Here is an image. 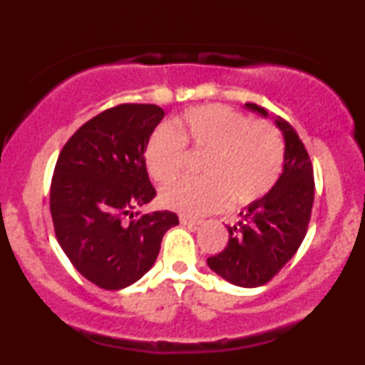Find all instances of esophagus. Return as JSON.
Returning <instances> with one entry per match:
<instances>
[{
    "instance_id": "34e87169",
    "label": "esophagus",
    "mask_w": 365,
    "mask_h": 365,
    "mask_svg": "<svg viewBox=\"0 0 365 365\" xmlns=\"http://www.w3.org/2000/svg\"><path fill=\"white\" fill-rule=\"evenodd\" d=\"M180 223L185 225V226H197L200 225L202 221L197 220V217H192V216H185V215H180Z\"/></svg>"
}]
</instances>
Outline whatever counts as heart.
I'll return each instance as SVG.
<instances>
[{"label": "heart", "instance_id": "heart-1", "mask_svg": "<svg viewBox=\"0 0 365 365\" xmlns=\"http://www.w3.org/2000/svg\"><path fill=\"white\" fill-rule=\"evenodd\" d=\"M192 153L207 154L204 178L180 180L161 190V202L183 215L200 216L257 202L273 190L283 171L284 145L278 128L252 121L244 113L221 104L190 108L150 133L145 166L150 177L168 183L182 173Z\"/></svg>", "mask_w": 365, "mask_h": 365}]
</instances>
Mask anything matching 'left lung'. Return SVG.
Wrapping results in <instances>:
<instances>
[{
    "instance_id": "obj_1",
    "label": "left lung",
    "mask_w": 365,
    "mask_h": 365,
    "mask_svg": "<svg viewBox=\"0 0 365 365\" xmlns=\"http://www.w3.org/2000/svg\"><path fill=\"white\" fill-rule=\"evenodd\" d=\"M247 110L267 116L257 104ZM283 132V173L273 190L249 204L228 228V245L207 259L209 267L237 287L267 283L295 255L307 233L314 204V171L307 149L288 121L274 118Z\"/></svg>"
}]
</instances>
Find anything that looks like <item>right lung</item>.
Masks as SVG:
<instances>
[{
	"mask_svg": "<svg viewBox=\"0 0 365 365\" xmlns=\"http://www.w3.org/2000/svg\"><path fill=\"white\" fill-rule=\"evenodd\" d=\"M165 116L156 104H118L82 125L63 145L49 209L58 244L75 269L104 290H121L156 262L171 211L132 209L156 197L145 144Z\"/></svg>",
	"mask_w": 365,
	"mask_h": 365,
	"instance_id": "right-lung-1",
	"label": "right lung"
}]
</instances>
